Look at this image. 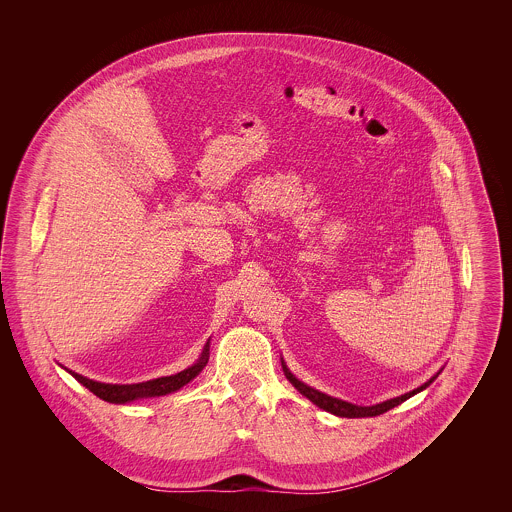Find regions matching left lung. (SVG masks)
I'll list each match as a JSON object with an SVG mask.
<instances>
[{"label": "left lung", "instance_id": "left-lung-1", "mask_svg": "<svg viewBox=\"0 0 512 512\" xmlns=\"http://www.w3.org/2000/svg\"><path fill=\"white\" fill-rule=\"evenodd\" d=\"M282 368H284V374H286V378L292 382V386L295 390L299 391L301 395H305L311 403H315L318 409H322V411H326V413L336 414V416H341V418H366V416H378V414L388 413L390 409L401 405V403L407 401L409 397H413L416 393L426 390V388L438 378L439 372L443 370V368H441L438 374H434L428 382H424V384H422L420 388H416V390L407 391V393H403V395H399V397H393V399L376 403V405H370V407H363V405H353V403H347V401L338 399V397L326 395V393H322V391L315 390V388L303 384L301 380H297V378L293 376L292 370L286 366L284 359H282Z\"/></svg>", "mask_w": 512, "mask_h": 512}]
</instances>
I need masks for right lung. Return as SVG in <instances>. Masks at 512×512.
<instances>
[{"instance_id":"1","label":"right lung","mask_w":512,"mask_h":512,"mask_svg":"<svg viewBox=\"0 0 512 512\" xmlns=\"http://www.w3.org/2000/svg\"><path fill=\"white\" fill-rule=\"evenodd\" d=\"M207 361H209V340L203 345V351H201V355H199V359L195 361L194 365L188 366L182 372H176L172 376H161V378L147 380V382H140V384H105V382L90 380L82 374H76L65 366L63 368L73 378H76L84 388H88L94 395H98L99 399H103L107 403H115V405H124V403H132V401H138V399L169 395V393L184 388L205 368Z\"/></svg>"}]
</instances>
